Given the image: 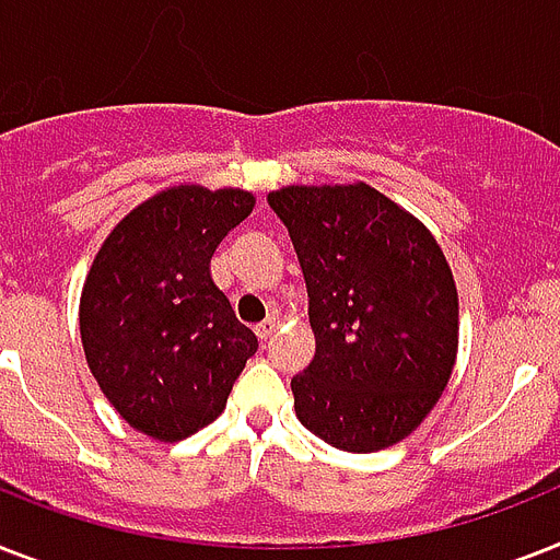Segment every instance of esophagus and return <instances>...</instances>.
<instances>
[{
	"mask_svg": "<svg viewBox=\"0 0 560 560\" xmlns=\"http://www.w3.org/2000/svg\"><path fill=\"white\" fill-rule=\"evenodd\" d=\"M276 327H279V319H276V316H270V319H265L261 325H256V336L261 339V342H267V339L276 334Z\"/></svg>",
	"mask_w": 560,
	"mask_h": 560,
	"instance_id": "1",
	"label": "esophagus"
}]
</instances>
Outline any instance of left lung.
I'll list each match as a JSON object with an SVG mask.
<instances>
[{"mask_svg":"<svg viewBox=\"0 0 560 560\" xmlns=\"http://www.w3.org/2000/svg\"><path fill=\"white\" fill-rule=\"evenodd\" d=\"M267 203L307 284L316 353L290 380L295 417L342 452L406 440L457 357V288L434 235L368 184L284 186Z\"/></svg>","mask_w":560,"mask_h":560,"instance_id":"8db88e82","label":"left lung"}]
</instances>
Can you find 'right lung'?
<instances>
[{"label": "right lung", "mask_w": 560, "mask_h": 560, "mask_svg": "<svg viewBox=\"0 0 560 560\" xmlns=\"http://www.w3.org/2000/svg\"><path fill=\"white\" fill-rule=\"evenodd\" d=\"M244 189L175 186L131 209L85 279L80 336L100 390L131 429L175 443L224 411L258 351L209 276V258L253 212Z\"/></svg>", "instance_id": "right-lung-1"}]
</instances>
